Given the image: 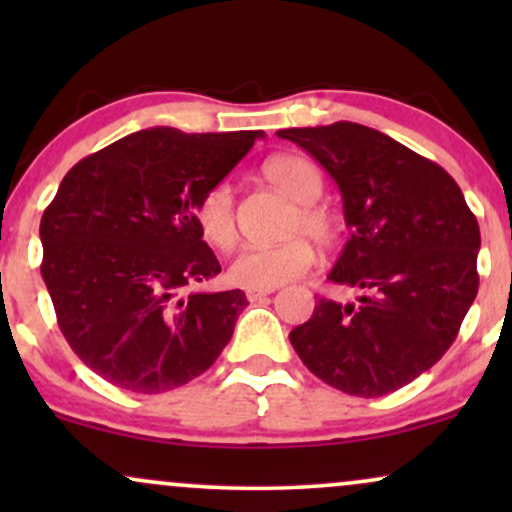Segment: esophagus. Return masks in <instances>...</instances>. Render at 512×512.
<instances>
[{"label": "esophagus", "instance_id": "obj_1", "mask_svg": "<svg viewBox=\"0 0 512 512\" xmlns=\"http://www.w3.org/2000/svg\"><path fill=\"white\" fill-rule=\"evenodd\" d=\"M269 293H272V289H248L245 296H248V301H260V298L269 296Z\"/></svg>", "mask_w": 512, "mask_h": 512}]
</instances>
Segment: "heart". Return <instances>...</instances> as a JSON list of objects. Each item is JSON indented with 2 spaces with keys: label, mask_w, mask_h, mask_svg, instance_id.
<instances>
[{
  "label": "heart",
  "mask_w": 512,
  "mask_h": 512,
  "mask_svg": "<svg viewBox=\"0 0 512 512\" xmlns=\"http://www.w3.org/2000/svg\"><path fill=\"white\" fill-rule=\"evenodd\" d=\"M264 178L279 187L298 204L293 211L289 228V240L269 248H248L231 262L228 276L233 284L245 289H276L286 281L298 279L310 269L315 260L313 243L320 248H332L339 240V221L325 207L317 204L322 197L325 182L320 168L303 156L281 154L264 163ZM195 219L199 233L209 245L219 250H228L238 240V209L236 192L228 182L211 185L195 207Z\"/></svg>",
  "instance_id": "1"
}]
</instances>
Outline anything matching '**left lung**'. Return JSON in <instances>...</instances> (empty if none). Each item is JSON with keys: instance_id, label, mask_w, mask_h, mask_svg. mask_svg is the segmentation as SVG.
<instances>
[{"instance_id": "1", "label": "left lung", "mask_w": 512, "mask_h": 512, "mask_svg": "<svg viewBox=\"0 0 512 512\" xmlns=\"http://www.w3.org/2000/svg\"><path fill=\"white\" fill-rule=\"evenodd\" d=\"M337 182L351 228L327 279L358 303L320 298L289 339L310 373L346 395L383 397L455 342L479 291V223L438 163L356 122L281 129Z\"/></svg>"}]
</instances>
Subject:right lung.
<instances>
[{"label":"right lung","instance_id":"1","mask_svg":"<svg viewBox=\"0 0 512 512\" xmlns=\"http://www.w3.org/2000/svg\"><path fill=\"white\" fill-rule=\"evenodd\" d=\"M260 137L151 127L64 175L40 221V274L64 339L108 383L175 390L231 342L245 293L182 289L221 272L195 207Z\"/></svg>","mask_w":512,"mask_h":512}]
</instances>
